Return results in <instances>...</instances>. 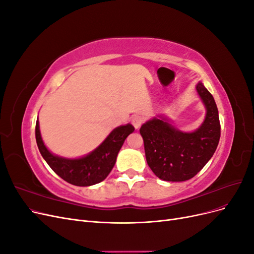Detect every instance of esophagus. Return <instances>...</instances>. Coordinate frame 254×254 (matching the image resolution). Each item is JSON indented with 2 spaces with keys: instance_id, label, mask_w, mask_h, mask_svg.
Returning <instances> with one entry per match:
<instances>
[{
  "instance_id": "obj_1",
  "label": "esophagus",
  "mask_w": 254,
  "mask_h": 254,
  "mask_svg": "<svg viewBox=\"0 0 254 254\" xmlns=\"http://www.w3.org/2000/svg\"><path fill=\"white\" fill-rule=\"evenodd\" d=\"M131 123H132V125L134 126V128L137 129V128H140L141 125L144 123V118L142 117V115L135 114V115H133V117H132Z\"/></svg>"
}]
</instances>
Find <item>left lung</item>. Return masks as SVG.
<instances>
[{"label":"left lung","mask_w":254,"mask_h":254,"mask_svg":"<svg viewBox=\"0 0 254 254\" xmlns=\"http://www.w3.org/2000/svg\"><path fill=\"white\" fill-rule=\"evenodd\" d=\"M196 89L206 108L204 122L196 131H179L165 120L159 119L148 121L140 129L147 164L164 181L179 182L193 178L217 148L220 123L216 103L201 82Z\"/></svg>","instance_id":"1"}]
</instances>
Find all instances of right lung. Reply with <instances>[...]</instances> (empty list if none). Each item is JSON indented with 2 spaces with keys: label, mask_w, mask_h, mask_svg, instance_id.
<instances>
[{
  "label": "right lung",
  "mask_w": 254,
  "mask_h": 254,
  "mask_svg": "<svg viewBox=\"0 0 254 254\" xmlns=\"http://www.w3.org/2000/svg\"><path fill=\"white\" fill-rule=\"evenodd\" d=\"M133 131L134 127L130 124L115 128L95 150L79 159H64L51 153L41 139L38 121L36 141L41 156L59 177L73 186L89 187L106 179L115 164L126 137Z\"/></svg>",
  "instance_id": "right-lung-1"
}]
</instances>
